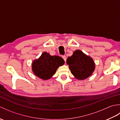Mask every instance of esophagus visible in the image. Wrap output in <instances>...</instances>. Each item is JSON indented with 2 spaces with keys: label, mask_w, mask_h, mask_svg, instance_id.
Masks as SVG:
<instances>
[{
  "label": "esophagus",
  "mask_w": 120,
  "mask_h": 120,
  "mask_svg": "<svg viewBox=\"0 0 120 120\" xmlns=\"http://www.w3.org/2000/svg\"><path fill=\"white\" fill-rule=\"evenodd\" d=\"M62 58L63 59V60H64V61L66 62V61H67V57H66L65 56H62Z\"/></svg>",
  "instance_id": "esophagus-1"
}]
</instances>
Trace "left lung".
Masks as SVG:
<instances>
[{"label":"left lung","mask_w":120,"mask_h":120,"mask_svg":"<svg viewBox=\"0 0 120 120\" xmlns=\"http://www.w3.org/2000/svg\"><path fill=\"white\" fill-rule=\"evenodd\" d=\"M67 63L69 65L72 74L79 80L89 77L95 68V64L92 59L80 50L75 51L71 57H68Z\"/></svg>","instance_id":"1"}]
</instances>
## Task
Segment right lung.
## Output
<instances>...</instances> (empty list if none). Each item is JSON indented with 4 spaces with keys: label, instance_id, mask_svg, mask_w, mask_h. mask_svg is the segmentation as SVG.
I'll return each mask as SVG.
<instances>
[{
    "label": "right lung",
    "instance_id": "1",
    "mask_svg": "<svg viewBox=\"0 0 120 120\" xmlns=\"http://www.w3.org/2000/svg\"><path fill=\"white\" fill-rule=\"evenodd\" d=\"M64 61L57 56H50L46 52L32 63V71L38 77L44 80L50 78L55 74L58 67L64 64Z\"/></svg>",
    "mask_w": 120,
    "mask_h": 120
}]
</instances>
